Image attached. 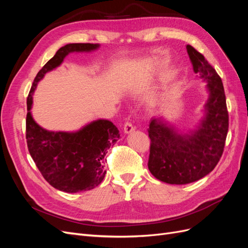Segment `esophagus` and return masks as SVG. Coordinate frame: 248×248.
I'll use <instances>...</instances> for the list:
<instances>
[{
	"label": "esophagus",
	"instance_id": "1",
	"mask_svg": "<svg viewBox=\"0 0 248 248\" xmlns=\"http://www.w3.org/2000/svg\"><path fill=\"white\" fill-rule=\"evenodd\" d=\"M123 129H124V132H125V133H131V132L134 130V127H133V125L131 124V122L126 121V122L124 123Z\"/></svg>",
	"mask_w": 248,
	"mask_h": 248
}]
</instances>
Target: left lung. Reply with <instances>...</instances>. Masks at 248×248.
I'll use <instances>...</instances> for the list:
<instances>
[{
    "mask_svg": "<svg viewBox=\"0 0 248 248\" xmlns=\"http://www.w3.org/2000/svg\"><path fill=\"white\" fill-rule=\"evenodd\" d=\"M186 48L194 72L207 80L210 96L205 107L206 118L191 134H176L162 119L150 122L148 168L156 179L170 184L191 183L212 171L221 158L229 130V111L220 77L200 51L191 46Z\"/></svg>",
    "mask_w": 248,
    "mask_h": 248,
    "instance_id": "left-lung-1",
    "label": "left lung"
}]
</instances>
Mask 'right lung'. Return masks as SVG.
Returning a JSON list of instances; mask_svg holds the SVG:
<instances>
[{
    "mask_svg": "<svg viewBox=\"0 0 248 248\" xmlns=\"http://www.w3.org/2000/svg\"><path fill=\"white\" fill-rule=\"evenodd\" d=\"M97 47L98 44L71 43L58 49L37 73L27 98L26 139L29 152L43 178L64 192L90 190L102 182L107 172L104 156L118 140L119 130L110 121L98 120L74 133L47 131L37 125L31 116L32 96L37 82L47 71L61 64L69 52L89 51Z\"/></svg>",
    "mask_w": 248,
    "mask_h": 248,
    "instance_id": "obj_1",
    "label": "right lung"
}]
</instances>
